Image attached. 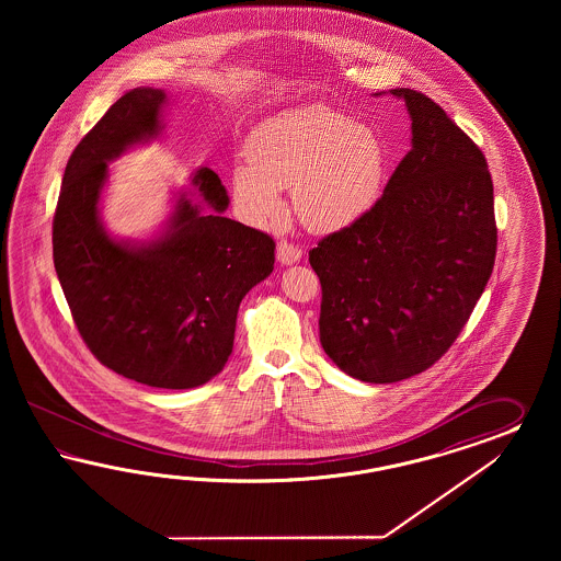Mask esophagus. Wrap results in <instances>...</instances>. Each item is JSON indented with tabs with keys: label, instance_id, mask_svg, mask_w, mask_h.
Returning <instances> with one entry per match:
<instances>
[{
	"label": "esophagus",
	"instance_id": "34e87169",
	"mask_svg": "<svg viewBox=\"0 0 561 561\" xmlns=\"http://www.w3.org/2000/svg\"><path fill=\"white\" fill-rule=\"evenodd\" d=\"M300 259H302V249H300V247L291 244L288 240H282V242L277 244V261H279L282 265L298 263Z\"/></svg>",
	"mask_w": 561,
	"mask_h": 561
}]
</instances>
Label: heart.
Segmentation results:
<instances>
[{"label":"heart","instance_id":"1","mask_svg":"<svg viewBox=\"0 0 561 561\" xmlns=\"http://www.w3.org/2000/svg\"><path fill=\"white\" fill-rule=\"evenodd\" d=\"M232 169V195L242 218L267 226L284 214L282 188L314 232H340L380 202L391 152L382 136L324 104H310L261 125Z\"/></svg>","mask_w":561,"mask_h":561}]
</instances>
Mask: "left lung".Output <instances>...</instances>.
Returning <instances> with one entry per match:
<instances>
[{
    "label": "left lung",
    "instance_id": "8db88e82",
    "mask_svg": "<svg viewBox=\"0 0 561 561\" xmlns=\"http://www.w3.org/2000/svg\"><path fill=\"white\" fill-rule=\"evenodd\" d=\"M411 150L373 211L308 253L321 279V345L340 370L389 385L424 373L459 337L497 247L485 156L440 104L394 88Z\"/></svg>",
    "mask_w": 561,
    "mask_h": 561
}]
</instances>
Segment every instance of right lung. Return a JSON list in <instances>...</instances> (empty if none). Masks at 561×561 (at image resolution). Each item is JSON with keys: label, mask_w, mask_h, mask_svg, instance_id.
<instances>
[{"label": "right lung", "mask_w": 561, "mask_h": 561, "mask_svg": "<svg viewBox=\"0 0 561 561\" xmlns=\"http://www.w3.org/2000/svg\"><path fill=\"white\" fill-rule=\"evenodd\" d=\"M164 104V90L136 88L76 146L53 218V263L101 364L156 389H193L226 366L238 306L273 272L275 242L224 218L230 199L207 167L191 179L202 204L181 193L158 237L131 242L106 232L99 202L108 162L158 137Z\"/></svg>", "instance_id": "right-lung-1"}]
</instances>
